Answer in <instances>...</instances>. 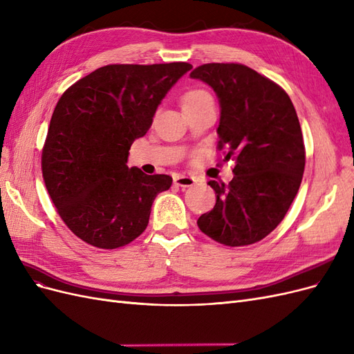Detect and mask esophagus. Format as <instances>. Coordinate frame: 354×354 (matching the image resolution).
Instances as JSON below:
<instances>
[{"label": "esophagus", "instance_id": "esophagus-1", "mask_svg": "<svg viewBox=\"0 0 354 354\" xmlns=\"http://www.w3.org/2000/svg\"><path fill=\"white\" fill-rule=\"evenodd\" d=\"M196 183V178L192 176H185V174H178L174 177V185L180 187H190Z\"/></svg>", "mask_w": 354, "mask_h": 354}]
</instances>
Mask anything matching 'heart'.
Here are the masks:
<instances>
[{
    "instance_id": "1",
    "label": "heart",
    "mask_w": 354,
    "mask_h": 354,
    "mask_svg": "<svg viewBox=\"0 0 354 354\" xmlns=\"http://www.w3.org/2000/svg\"><path fill=\"white\" fill-rule=\"evenodd\" d=\"M211 97V95L207 91H202V90H194V91H189L185 97H183V106H189V104H194L196 102H201L202 99H207Z\"/></svg>"
}]
</instances>
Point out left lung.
I'll return each mask as SVG.
<instances>
[{
  "mask_svg": "<svg viewBox=\"0 0 354 354\" xmlns=\"http://www.w3.org/2000/svg\"><path fill=\"white\" fill-rule=\"evenodd\" d=\"M190 78L217 94L218 149L236 159L229 185L208 181L217 201L198 226L223 245L259 242L283 220L303 180L306 151L294 104L279 85L239 63H208Z\"/></svg>",
  "mask_w": 354,
  "mask_h": 354,
  "instance_id": "left-lung-1",
  "label": "left lung"
}]
</instances>
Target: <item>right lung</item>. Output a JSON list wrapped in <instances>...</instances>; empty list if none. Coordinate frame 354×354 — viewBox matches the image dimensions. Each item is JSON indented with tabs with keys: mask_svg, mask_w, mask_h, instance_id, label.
Segmentation results:
<instances>
[{
	"mask_svg": "<svg viewBox=\"0 0 354 354\" xmlns=\"http://www.w3.org/2000/svg\"><path fill=\"white\" fill-rule=\"evenodd\" d=\"M190 69L185 62L108 65L63 93L42 149V177L59 216L84 242L115 250L147 227L156 195L173 178L128 168V155Z\"/></svg>",
	"mask_w": 354,
	"mask_h": 354,
	"instance_id": "obj_1",
	"label": "right lung"
}]
</instances>
